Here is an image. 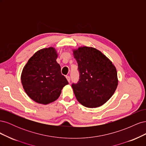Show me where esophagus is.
Masks as SVG:
<instances>
[{"instance_id": "esophagus-1", "label": "esophagus", "mask_w": 146, "mask_h": 146, "mask_svg": "<svg viewBox=\"0 0 146 146\" xmlns=\"http://www.w3.org/2000/svg\"><path fill=\"white\" fill-rule=\"evenodd\" d=\"M66 78H67V80H68V82L69 83V82H70V77H69V76H66Z\"/></svg>"}]
</instances>
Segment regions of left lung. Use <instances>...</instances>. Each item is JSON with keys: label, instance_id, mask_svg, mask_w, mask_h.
Listing matches in <instances>:
<instances>
[{"label": "left lung", "instance_id": "8db88e82", "mask_svg": "<svg viewBox=\"0 0 146 146\" xmlns=\"http://www.w3.org/2000/svg\"><path fill=\"white\" fill-rule=\"evenodd\" d=\"M80 79L72 87L76 99L88 108L103 105L111 98L118 85L116 68L100 50L82 46L73 49Z\"/></svg>", "mask_w": 146, "mask_h": 146}]
</instances>
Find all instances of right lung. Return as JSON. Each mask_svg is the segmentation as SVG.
<instances>
[{"mask_svg": "<svg viewBox=\"0 0 146 146\" xmlns=\"http://www.w3.org/2000/svg\"><path fill=\"white\" fill-rule=\"evenodd\" d=\"M58 54L53 47L39 50L25 65L21 74V83L30 99L47 105L58 99L63 87L68 85L56 62Z\"/></svg>", "mask_w": 146, "mask_h": 146, "instance_id": "1", "label": "right lung"}]
</instances>
